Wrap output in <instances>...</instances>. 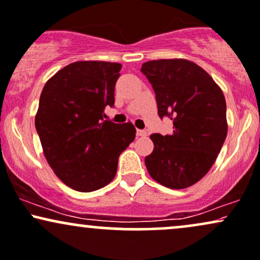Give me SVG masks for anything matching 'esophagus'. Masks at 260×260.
Masks as SVG:
<instances>
[{"instance_id": "obj_1", "label": "esophagus", "mask_w": 260, "mask_h": 260, "mask_svg": "<svg viewBox=\"0 0 260 260\" xmlns=\"http://www.w3.org/2000/svg\"><path fill=\"white\" fill-rule=\"evenodd\" d=\"M137 136H138V137H146V131L137 129Z\"/></svg>"}]
</instances>
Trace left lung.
<instances>
[{
	"label": "left lung",
	"instance_id": "obj_1",
	"mask_svg": "<svg viewBox=\"0 0 260 260\" xmlns=\"http://www.w3.org/2000/svg\"><path fill=\"white\" fill-rule=\"evenodd\" d=\"M140 71L155 90L158 116L170 117L173 133L150 136L149 174L170 189H185L211 170L228 133L226 103L220 87L186 59L144 62Z\"/></svg>",
	"mask_w": 260,
	"mask_h": 260
}]
</instances>
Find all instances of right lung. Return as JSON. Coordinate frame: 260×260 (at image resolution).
Instances as JSON below:
<instances>
[{
	"label": "right lung",
	"mask_w": 260,
	"mask_h": 260,
	"mask_svg": "<svg viewBox=\"0 0 260 260\" xmlns=\"http://www.w3.org/2000/svg\"><path fill=\"white\" fill-rule=\"evenodd\" d=\"M122 65L75 61L59 70L43 87L35 117L43 154L65 185L90 192L116 176L121 152L136 138L131 122L104 121L114 106L115 84Z\"/></svg>",
	"instance_id": "obj_1"
}]
</instances>
